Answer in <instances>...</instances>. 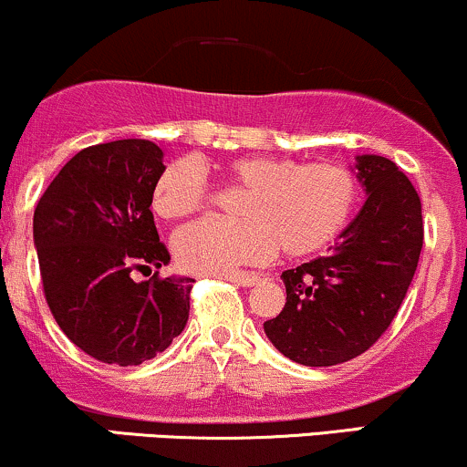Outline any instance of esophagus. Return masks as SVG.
<instances>
[{"mask_svg": "<svg viewBox=\"0 0 467 467\" xmlns=\"http://www.w3.org/2000/svg\"><path fill=\"white\" fill-rule=\"evenodd\" d=\"M228 281L237 283V285H241V287H254L256 283H261V276L259 275H234V276H230Z\"/></svg>", "mask_w": 467, "mask_h": 467, "instance_id": "esophagus-1", "label": "esophagus"}]
</instances>
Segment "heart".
Instances as JSON below:
<instances>
[{"mask_svg": "<svg viewBox=\"0 0 467 467\" xmlns=\"http://www.w3.org/2000/svg\"><path fill=\"white\" fill-rule=\"evenodd\" d=\"M222 184L244 192L237 223L203 219L173 239L178 264L195 275H233L241 265L265 261L272 252L298 259L329 245L349 222L358 180L329 162L298 164L278 155H239L219 164ZM206 180L197 162L180 158L155 180L151 211L178 222L203 208Z\"/></svg>", "mask_w": 467, "mask_h": 467, "instance_id": "1", "label": "heart"}]
</instances>
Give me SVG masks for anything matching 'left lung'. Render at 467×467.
Returning <instances> with one entry per match:
<instances>
[{"label":"left lung","instance_id":"obj_1","mask_svg":"<svg viewBox=\"0 0 467 467\" xmlns=\"http://www.w3.org/2000/svg\"><path fill=\"white\" fill-rule=\"evenodd\" d=\"M367 202L329 254L281 275L287 303L264 329L289 360L334 367L360 356L389 329L423 245L421 202L400 166L358 155Z\"/></svg>","mask_w":467,"mask_h":467}]
</instances>
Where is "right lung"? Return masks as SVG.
<instances>
[{
	"mask_svg": "<svg viewBox=\"0 0 467 467\" xmlns=\"http://www.w3.org/2000/svg\"><path fill=\"white\" fill-rule=\"evenodd\" d=\"M162 158L158 144L138 138L83 149L58 171L32 219L52 316L78 349L118 367L151 360L189 320L195 281L158 276L171 261L149 211ZM133 269L156 275L136 284Z\"/></svg>",
	"mask_w": 467,
	"mask_h": 467,
	"instance_id": "1",
	"label": "right lung"
}]
</instances>
